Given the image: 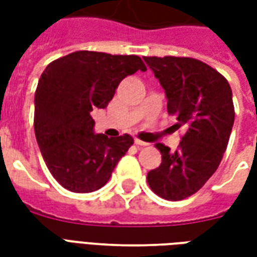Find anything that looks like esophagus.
<instances>
[{
    "label": "esophagus",
    "mask_w": 257,
    "mask_h": 257,
    "mask_svg": "<svg viewBox=\"0 0 257 257\" xmlns=\"http://www.w3.org/2000/svg\"><path fill=\"white\" fill-rule=\"evenodd\" d=\"M135 145L140 146V147H145V146H149V143H146V142H142L139 139H135Z\"/></svg>",
    "instance_id": "1"
}]
</instances>
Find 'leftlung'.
<instances>
[{"instance_id": "left-lung-1", "label": "left lung", "mask_w": 257, "mask_h": 257, "mask_svg": "<svg viewBox=\"0 0 257 257\" xmlns=\"http://www.w3.org/2000/svg\"><path fill=\"white\" fill-rule=\"evenodd\" d=\"M168 99V112L187 132L176 151L162 143L161 165L147 173L150 189L168 201L193 195L216 172L228 145L234 104L227 79L193 58L145 56Z\"/></svg>"}]
</instances>
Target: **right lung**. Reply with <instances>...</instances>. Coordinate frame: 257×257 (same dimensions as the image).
Instances as JSON below:
<instances>
[{
  "mask_svg": "<svg viewBox=\"0 0 257 257\" xmlns=\"http://www.w3.org/2000/svg\"><path fill=\"white\" fill-rule=\"evenodd\" d=\"M138 70L136 55L77 51L44 70L34 97V131L49 172L64 189L92 193L108 182L134 139L95 134L90 111L104 108L119 82Z\"/></svg>",
  "mask_w": 257,
  "mask_h": 257,
  "instance_id": "add662e5",
  "label": "right lung"
}]
</instances>
